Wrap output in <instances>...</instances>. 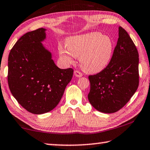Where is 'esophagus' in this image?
Wrapping results in <instances>:
<instances>
[{
  "label": "esophagus",
  "mask_w": 150,
  "mask_h": 150,
  "mask_svg": "<svg viewBox=\"0 0 150 150\" xmlns=\"http://www.w3.org/2000/svg\"><path fill=\"white\" fill-rule=\"evenodd\" d=\"M74 75L76 76V77H82V76H83V73H81L80 71H79L75 70V71H74Z\"/></svg>",
  "instance_id": "1"
}]
</instances>
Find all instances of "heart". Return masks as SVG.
Here are the masks:
<instances>
[{
    "label": "heart",
    "mask_w": 150,
    "mask_h": 150,
    "mask_svg": "<svg viewBox=\"0 0 150 150\" xmlns=\"http://www.w3.org/2000/svg\"><path fill=\"white\" fill-rule=\"evenodd\" d=\"M66 47L60 46L59 52L64 62L70 64L79 57L81 68L90 73H99L108 66L113 52L112 40L101 33L91 32L68 38Z\"/></svg>",
    "instance_id": "heart-1"
}]
</instances>
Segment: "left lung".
I'll return each instance as SVG.
<instances>
[{
	"label": "left lung",
	"instance_id": "8db88e82",
	"mask_svg": "<svg viewBox=\"0 0 150 150\" xmlns=\"http://www.w3.org/2000/svg\"><path fill=\"white\" fill-rule=\"evenodd\" d=\"M139 54L126 30L119 27V38L108 66L89 75L88 99L100 112L115 113L125 105L139 85Z\"/></svg>",
	"mask_w": 150,
	"mask_h": 150
}]
</instances>
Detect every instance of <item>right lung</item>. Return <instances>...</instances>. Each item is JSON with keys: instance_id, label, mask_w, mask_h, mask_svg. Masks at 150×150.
<instances>
[{"instance_id": "add662e5", "label": "right lung", "mask_w": 150, "mask_h": 150, "mask_svg": "<svg viewBox=\"0 0 150 150\" xmlns=\"http://www.w3.org/2000/svg\"><path fill=\"white\" fill-rule=\"evenodd\" d=\"M45 29L28 32L18 40L8 59V83L11 93L28 112L42 114L58 105L71 81L72 68L61 69L41 41Z\"/></svg>"}]
</instances>
